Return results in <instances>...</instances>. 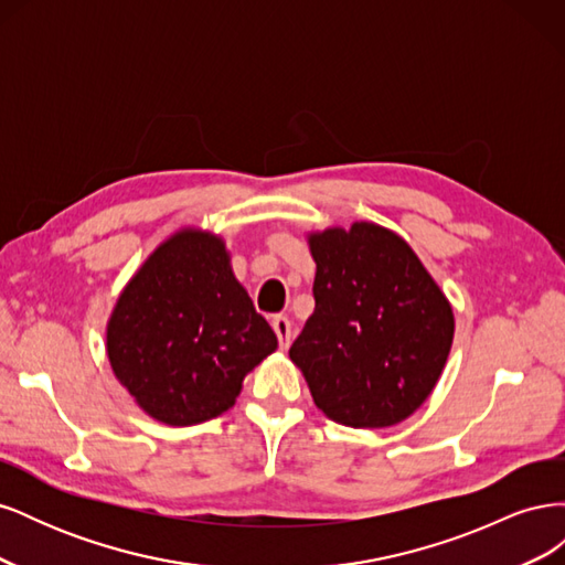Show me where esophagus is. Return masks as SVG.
<instances>
[{
    "mask_svg": "<svg viewBox=\"0 0 565 565\" xmlns=\"http://www.w3.org/2000/svg\"><path fill=\"white\" fill-rule=\"evenodd\" d=\"M270 324H273V332H276V337H278L280 349H287L289 341H292V334H295L292 322H289V318H285V316H276L270 320Z\"/></svg>",
    "mask_w": 565,
    "mask_h": 565,
    "instance_id": "esophagus-1",
    "label": "esophagus"
}]
</instances>
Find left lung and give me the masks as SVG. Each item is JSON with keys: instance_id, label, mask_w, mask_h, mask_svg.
Instances as JSON below:
<instances>
[{"instance_id": "8db88e82", "label": "left lung", "mask_w": 565, "mask_h": 565, "mask_svg": "<svg viewBox=\"0 0 565 565\" xmlns=\"http://www.w3.org/2000/svg\"><path fill=\"white\" fill-rule=\"evenodd\" d=\"M309 247L316 311L289 358L316 405L353 429L407 419L446 367L450 301L413 247L370 221L311 233Z\"/></svg>"}]
</instances>
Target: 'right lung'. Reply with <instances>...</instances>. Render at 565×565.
<instances>
[{
	"label": "right lung",
	"mask_w": 565,
	"mask_h": 565,
	"mask_svg": "<svg viewBox=\"0 0 565 565\" xmlns=\"http://www.w3.org/2000/svg\"><path fill=\"white\" fill-rule=\"evenodd\" d=\"M278 349L235 280L218 235L183 228L119 295L106 330L110 367L143 413L191 426L235 405L247 372Z\"/></svg>",
	"instance_id": "obj_1"
}]
</instances>
